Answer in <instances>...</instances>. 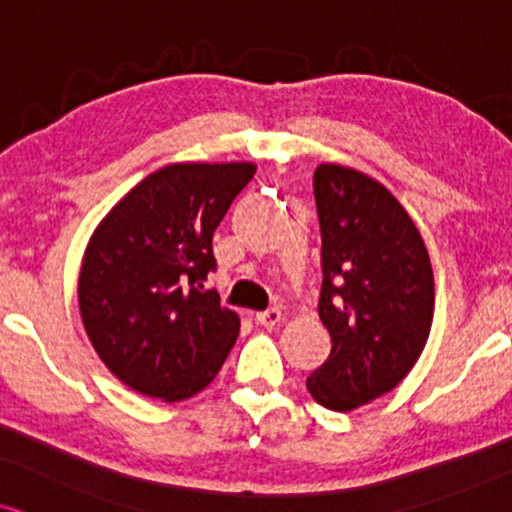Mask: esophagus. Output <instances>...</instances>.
Instances as JSON below:
<instances>
[{
  "instance_id": "esophagus-1",
  "label": "esophagus",
  "mask_w": 512,
  "mask_h": 512,
  "mask_svg": "<svg viewBox=\"0 0 512 512\" xmlns=\"http://www.w3.org/2000/svg\"><path fill=\"white\" fill-rule=\"evenodd\" d=\"M255 322L260 326H267V329H274L276 324L283 322V312L279 307H272V310H264V312H257L255 315Z\"/></svg>"
}]
</instances>
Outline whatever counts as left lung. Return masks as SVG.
<instances>
[{
  "mask_svg": "<svg viewBox=\"0 0 512 512\" xmlns=\"http://www.w3.org/2000/svg\"><path fill=\"white\" fill-rule=\"evenodd\" d=\"M322 229L319 319L331 353L307 377L324 408L350 412L408 377L434 317V274L410 214L379 181L341 164L315 169Z\"/></svg>",
  "mask_w": 512,
  "mask_h": 512,
  "instance_id": "left-lung-1",
  "label": "left lung"
}]
</instances>
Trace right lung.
<instances>
[{
  "label": "right lung",
  "mask_w": 512,
  "mask_h": 512,
  "mask_svg": "<svg viewBox=\"0 0 512 512\" xmlns=\"http://www.w3.org/2000/svg\"><path fill=\"white\" fill-rule=\"evenodd\" d=\"M255 164H169L128 190L85 248L78 305L92 348L128 389L166 403L217 377L240 331L202 291L212 236Z\"/></svg>",
  "instance_id": "1"
}]
</instances>
